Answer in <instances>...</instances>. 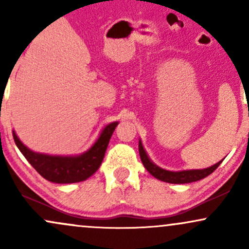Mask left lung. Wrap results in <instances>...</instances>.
I'll return each instance as SVG.
<instances>
[{
    "mask_svg": "<svg viewBox=\"0 0 249 249\" xmlns=\"http://www.w3.org/2000/svg\"><path fill=\"white\" fill-rule=\"evenodd\" d=\"M139 154H141V159L142 165L145 168L150 172L154 178L161 180L165 182H171V184H187V182L198 181L200 179L206 178L211 173H213L219 166L220 162H216L213 166L204 168V170H190V171H180V172H171V171L162 170V168L158 167L154 165L152 161L148 159L146 152H145L144 147H142V142H139Z\"/></svg>",
    "mask_w": 249,
    "mask_h": 249,
    "instance_id": "left-lung-1",
    "label": "left lung"
}]
</instances>
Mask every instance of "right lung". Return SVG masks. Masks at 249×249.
I'll return each instance as SVG.
<instances>
[{"label":"right lung","instance_id":"1","mask_svg":"<svg viewBox=\"0 0 249 249\" xmlns=\"http://www.w3.org/2000/svg\"><path fill=\"white\" fill-rule=\"evenodd\" d=\"M117 125V122L107 125L92 147L81 156L76 157L48 156L33 152L22 144L15 132H13V136L17 147L23 153L25 159L43 178L57 184H71L88 179L98 170Z\"/></svg>","mask_w":249,"mask_h":249}]
</instances>
